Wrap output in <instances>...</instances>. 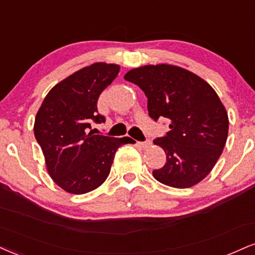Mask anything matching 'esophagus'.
Wrapping results in <instances>:
<instances>
[{
  "label": "esophagus",
  "instance_id": "1",
  "mask_svg": "<svg viewBox=\"0 0 255 255\" xmlns=\"http://www.w3.org/2000/svg\"><path fill=\"white\" fill-rule=\"evenodd\" d=\"M137 145L142 147V148H148V147L151 146V141L147 140V141H143V142H137Z\"/></svg>",
  "mask_w": 255,
  "mask_h": 255
}]
</instances>
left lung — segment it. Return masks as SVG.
Wrapping results in <instances>:
<instances>
[{
	"label": "left lung",
	"instance_id": "left-lung-1",
	"mask_svg": "<svg viewBox=\"0 0 255 255\" xmlns=\"http://www.w3.org/2000/svg\"><path fill=\"white\" fill-rule=\"evenodd\" d=\"M125 79L145 93L148 115L154 121H170V131L153 141L166 153V164L153 171V177L177 189L203 180L228 136V114L215 90L195 73L168 64L136 67Z\"/></svg>",
	"mask_w": 255,
	"mask_h": 255
}]
</instances>
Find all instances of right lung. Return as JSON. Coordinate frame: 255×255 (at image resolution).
Segmentation results:
<instances>
[{
  "mask_svg": "<svg viewBox=\"0 0 255 255\" xmlns=\"http://www.w3.org/2000/svg\"><path fill=\"white\" fill-rule=\"evenodd\" d=\"M116 64L95 63L58 83L35 116L34 135L53 182L69 194L82 195L102 185L116 149L131 139L96 135L91 125L106 121L97 112L102 91L119 75Z\"/></svg>",
  "mask_w": 255,
  "mask_h": 255,
  "instance_id": "add662e5",
  "label": "right lung"
}]
</instances>
